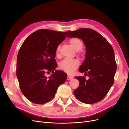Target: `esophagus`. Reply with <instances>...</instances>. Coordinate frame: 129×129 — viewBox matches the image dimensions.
I'll return each mask as SVG.
<instances>
[{
    "label": "esophagus",
    "mask_w": 129,
    "mask_h": 129,
    "mask_svg": "<svg viewBox=\"0 0 129 129\" xmlns=\"http://www.w3.org/2000/svg\"><path fill=\"white\" fill-rule=\"evenodd\" d=\"M73 78V77L72 76H67V80H70V79H71Z\"/></svg>",
    "instance_id": "34e87169"
}]
</instances>
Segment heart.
I'll return each instance as SVG.
<instances>
[{
	"label": "heart",
	"instance_id": "heart-1",
	"mask_svg": "<svg viewBox=\"0 0 129 129\" xmlns=\"http://www.w3.org/2000/svg\"><path fill=\"white\" fill-rule=\"evenodd\" d=\"M69 42L73 48L76 51H79L83 48V44L82 41L77 38H72L70 39ZM60 46L58 45L56 49L55 54L58 56ZM79 61L76 59H64L59 63V69L68 74H72L79 66Z\"/></svg>",
	"mask_w": 129,
	"mask_h": 129
}]
</instances>
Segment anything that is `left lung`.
Listing matches in <instances>:
<instances>
[{
	"label": "left lung",
	"instance_id": "1",
	"mask_svg": "<svg viewBox=\"0 0 129 129\" xmlns=\"http://www.w3.org/2000/svg\"><path fill=\"white\" fill-rule=\"evenodd\" d=\"M67 37L82 39L86 48V58L79 69L80 72L85 73V76L75 77L79 85L74 90V95L83 103H97L106 97L114 83L117 63L112 47L92 29L68 31ZM87 76L88 80L85 78Z\"/></svg>",
	"mask_w": 129,
	"mask_h": 129
}]
</instances>
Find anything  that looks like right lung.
Returning a JSON list of instances; mask_svg holds the SVG:
<instances>
[{
	"label": "right lung",
	"mask_w": 129,
	"mask_h": 129,
	"mask_svg": "<svg viewBox=\"0 0 129 129\" xmlns=\"http://www.w3.org/2000/svg\"><path fill=\"white\" fill-rule=\"evenodd\" d=\"M66 36V32L41 29L32 33L20 47L16 75L20 90L31 102H49L55 96L59 86L65 82L67 74L54 70L57 67L56 49ZM51 71L52 76L47 79L44 74Z\"/></svg>",
	"instance_id": "obj_1"
}]
</instances>
